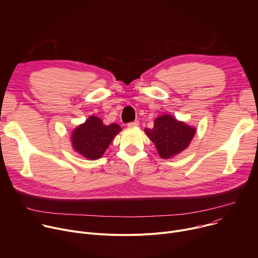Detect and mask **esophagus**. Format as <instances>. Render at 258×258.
I'll return each instance as SVG.
<instances>
[{"mask_svg":"<svg viewBox=\"0 0 258 258\" xmlns=\"http://www.w3.org/2000/svg\"><path fill=\"white\" fill-rule=\"evenodd\" d=\"M139 126V122L138 121H134V122H131L128 124V127L129 128H134V127H138Z\"/></svg>","mask_w":258,"mask_h":258,"instance_id":"1","label":"esophagus"}]
</instances>
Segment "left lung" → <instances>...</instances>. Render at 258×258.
I'll return each mask as SVG.
<instances>
[{
	"mask_svg": "<svg viewBox=\"0 0 258 258\" xmlns=\"http://www.w3.org/2000/svg\"><path fill=\"white\" fill-rule=\"evenodd\" d=\"M197 129L171 114H162L154 121L153 129H145L163 159H171L188 148Z\"/></svg>",
	"mask_w": 258,
	"mask_h": 258,
	"instance_id": "1",
	"label": "left lung"
}]
</instances>
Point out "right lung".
<instances>
[{
  "instance_id": "right-lung-1",
  "label": "right lung",
  "mask_w": 258,
  "mask_h": 258,
  "mask_svg": "<svg viewBox=\"0 0 258 258\" xmlns=\"http://www.w3.org/2000/svg\"><path fill=\"white\" fill-rule=\"evenodd\" d=\"M121 131L122 128L116 123L104 125L100 118L90 116L73 130L72 147L75 152L86 159L98 160Z\"/></svg>"
}]
</instances>
